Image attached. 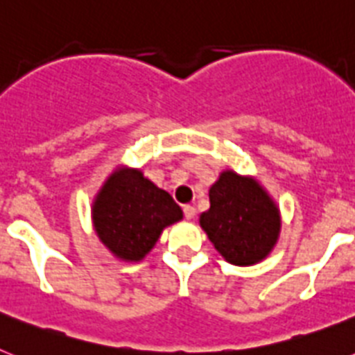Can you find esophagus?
<instances>
[{
  "label": "esophagus",
  "mask_w": 355,
  "mask_h": 355,
  "mask_svg": "<svg viewBox=\"0 0 355 355\" xmlns=\"http://www.w3.org/2000/svg\"><path fill=\"white\" fill-rule=\"evenodd\" d=\"M183 213H184V218H187V220H192L193 216H196V208L190 205H187V206H183Z\"/></svg>",
  "instance_id": "obj_1"
}]
</instances>
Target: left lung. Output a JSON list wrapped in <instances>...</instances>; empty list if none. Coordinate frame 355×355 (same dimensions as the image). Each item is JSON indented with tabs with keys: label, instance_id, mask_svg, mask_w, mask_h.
<instances>
[{
	"label": "left lung",
	"instance_id": "8db88e82",
	"mask_svg": "<svg viewBox=\"0 0 355 355\" xmlns=\"http://www.w3.org/2000/svg\"><path fill=\"white\" fill-rule=\"evenodd\" d=\"M199 224L225 261L249 266L265 259L277 243L281 215L258 181L224 171L209 188V209Z\"/></svg>",
	"mask_w": 355,
	"mask_h": 355
}]
</instances>
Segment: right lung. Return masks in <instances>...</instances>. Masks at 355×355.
I'll list each match as a JSON object with an SVG mask.
<instances>
[{
	"mask_svg": "<svg viewBox=\"0 0 355 355\" xmlns=\"http://www.w3.org/2000/svg\"><path fill=\"white\" fill-rule=\"evenodd\" d=\"M181 218L174 199L137 168L115 171L92 205L97 236L122 261L146 258L163 229Z\"/></svg>",
	"mask_w": 355,
	"mask_h": 355,
	"instance_id": "1",
	"label": "right lung"
}]
</instances>
